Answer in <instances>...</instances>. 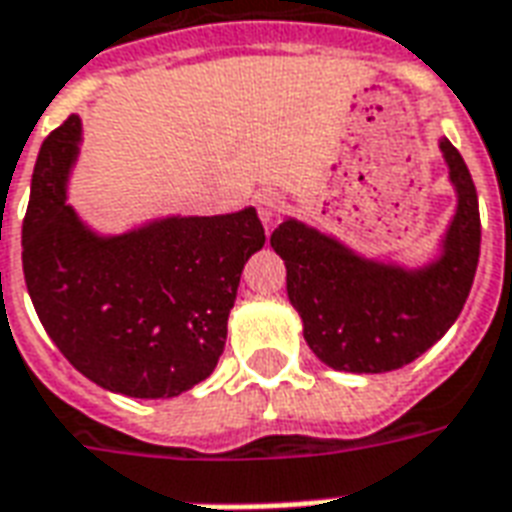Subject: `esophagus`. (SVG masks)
<instances>
[{"instance_id":"34e87169","label":"esophagus","mask_w":512,"mask_h":512,"mask_svg":"<svg viewBox=\"0 0 512 512\" xmlns=\"http://www.w3.org/2000/svg\"><path fill=\"white\" fill-rule=\"evenodd\" d=\"M282 208H285V203H282V198L274 195V192H266V195L257 198V214H260V219H263V225L266 227H271L276 219L282 217Z\"/></svg>"}]
</instances>
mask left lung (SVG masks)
<instances>
[{
    "mask_svg": "<svg viewBox=\"0 0 512 512\" xmlns=\"http://www.w3.org/2000/svg\"><path fill=\"white\" fill-rule=\"evenodd\" d=\"M439 149L458 189L445 255L420 271L382 266L312 227L287 219L271 246L287 268V298L304 320V339L331 369L380 374L401 369L456 323L480 257L478 189L448 138Z\"/></svg>",
    "mask_w": 512,
    "mask_h": 512,
    "instance_id": "obj_1",
    "label": "left lung"
}]
</instances>
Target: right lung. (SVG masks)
Segmentation results:
<instances>
[{
  "label": "right lung",
  "instance_id": "1",
  "mask_svg": "<svg viewBox=\"0 0 512 512\" xmlns=\"http://www.w3.org/2000/svg\"><path fill=\"white\" fill-rule=\"evenodd\" d=\"M81 140L70 116L43 140L21 227L26 290L75 369L135 399L179 396L214 372L241 271L266 244L255 208L170 217L94 236L64 203Z\"/></svg>",
  "mask_w": 512,
  "mask_h": 512
}]
</instances>
